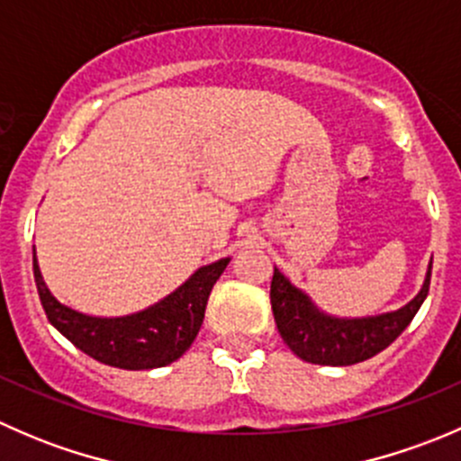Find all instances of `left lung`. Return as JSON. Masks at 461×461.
Returning a JSON list of instances; mask_svg holds the SVG:
<instances>
[{
  "instance_id": "8db88e82",
  "label": "left lung",
  "mask_w": 461,
  "mask_h": 461,
  "mask_svg": "<svg viewBox=\"0 0 461 461\" xmlns=\"http://www.w3.org/2000/svg\"><path fill=\"white\" fill-rule=\"evenodd\" d=\"M432 260L420 294L397 312L368 319H334L319 312L312 301L296 290L274 267L269 301L283 341L296 357L319 366H352L385 350L408 328L430 287Z\"/></svg>"
}]
</instances>
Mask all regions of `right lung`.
<instances>
[{
  "instance_id": "right-lung-1",
  "label": "right lung",
  "mask_w": 461,
  "mask_h": 461,
  "mask_svg": "<svg viewBox=\"0 0 461 461\" xmlns=\"http://www.w3.org/2000/svg\"><path fill=\"white\" fill-rule=\"evenodd\" d=\"M227 263L230 258L204 265L160 303L118 319L86 317L58 303L41 281L37 258L32 274L46 317L73 346L113 368L151 370L174 364L189 350L203 325L209 292Z\"/></svg>"
}]
</instances>
